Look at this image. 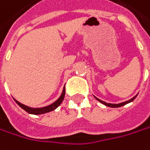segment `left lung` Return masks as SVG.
<instances>
[{"label": "left lung", "instance_id": "left-lung-1", "mask_svg": "<svg viewBox=\"0 0 150 150\" xmlns=\"http://www.w3.org/2000/svg\"><path fill=\"white\" fill-rule=\"evenodd\" d=\"M138 95V94H137ZM137 95H135L134 97H132V99L130 100H128L127 101H124V102H122V103H119V104H111V103H106V102H105V101L101 100L100 99H98L97 97H95L94 96V98L97 100L98 101H100L101 104H103V105H106V106H109V107H112V108H116V107H121V106H122V105H127V104H128V103H130L136 97H137Z\"/></svg>", "mask_w": 150, "mask_h": 150}]
</instances>
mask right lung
<instances>
[{"instance_id":"right-lung-1","label":"right lung","mask_w":150,"mask_h":150,"mask_svg":"<svg viewBox=\"0 0 150 150\" xmlns=\"http://www.w3.org/2000/svg\"><path fill=\"white\" fill-rule=\"evenodd\" d=\"M64 97H65V86L63 88V90H62V93L61 94V96L56 100L54 103H52L51 105H47V106H45V107H40V108H33V107H29V106H27L25 105L20 103L19 101L16 100L14 99V100L16 101V103L22 109H23L25 111H27L28 113L29 114H33V115H41V114H45V113H47V112H50L54 110H56L61 104L62 102L63 101Z\"/></svg>"}]
</instances>
